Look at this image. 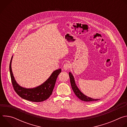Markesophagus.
I'll return each instance as SVG.
<instances>
[{"instance_id":"1","label":"esophagus","mask_w":127,"mask_h":127,"mask_svg":"<svg viewBox=\"0 0 127 127\" xmlns=\"http://www.w3.org/2000/svg\"><path fill=\"white\" fill-rule=\"evenodd\" d=\"M71 66V65L69 64V63H66L64 64V66H63V69L64 70H68L70 68Z\"/></svg>"}]
</instances>
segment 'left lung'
<instances>
[{"label": "left lung", "mask_w": 127, "mask_h": 127, "mask_svg": "<svg viewBox=\"0 0 127 127\" xmlns=\"http://www.w3.org/2000/svg\"><path fill=\"white\" fill-rule=\"evenodd\" d=\"M69 77H70V83H71V85L72 88V89H73V92H74V94H75V95L80 100L84 101H96V100H99L98 99H94L92 98L86 96L85 95H84V94H83L80 91V90L78 88L77 86H76L75 82L74 77H73V75L72 74L71 72H69Z\"/></svg>", "instance_id": "left-lung-1"}]
</instances>
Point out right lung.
I'll return each mask as SVG.
<instances>
[{
  "mask_svg": "<svg viewBox=\"0 0 127 127\" xmlns=\"http://www.w3.org/2000/svg\"><path fill=\"white\" fill-rule=\"evenodd\" d=\"M9 64V71L12 84L14 91L23 99L32 102H41L48 99L52 95L57 78L61 72L59 69L54 71L50 77L41 85L32 88H26L20 86L16 82L11 70V61Z\"/></svg>",
  "mask_w": 127,
  "mask_h": 127,
  "instance_id": "obj_1",
  "label": "right lung"
}]
</instances>
